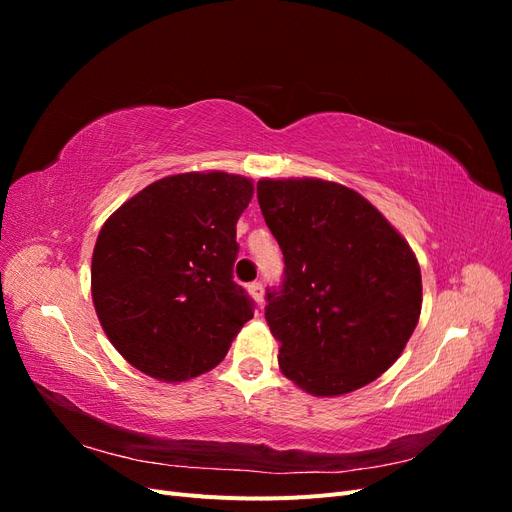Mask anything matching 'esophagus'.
<instances>
[{
    "label": "esophagus",
    "instance_id": "obj_1",
    "mask_svg": "<svg viewBox=\"0 0 512 512\" xmlns=\"http://www.w3.org/2000/svg\"><path fill=\"white\" fill-rule=\"evenodd\" d=\"M247 292L252 294V299H254L258 305L265 303V292H262V284H260V282H252L250 286H247Z\"/></svg>",
    "mask_w": 512,
    "mask_h": 512
}]
</instances>
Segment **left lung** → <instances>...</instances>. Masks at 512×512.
Segmentation results:
<instances>
[{"label":"left lung","mask_w":512,"mask_h":512,"mask_svg":"<svg viewBox=\"0 0 512 512\" xmlns=\"http://www.w3.org/2000/svg\"><path fill=\"white\" fill-rule=\"evenodd\" d=\"M258 205L286 265L265 307L284 376L316 397L374 382L421 316V267L408 241L333 181L260 179Z\"/></svg>","instance_id":"1"}]
</instances>
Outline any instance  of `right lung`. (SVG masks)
<instances>
[{
	"mask_svg": "<svg viewBox=\"0 0 512 512\" xmlns=\"http://www.w3.org/2000/svg\"><path fill=\"white\" fill-rule=\"evenodd\" d=\"M252 194L247 177L183 173L153 181L104 222L91 297L106 337L138 371L164 382L205 374L254 316L232 280Z\"/></svg>",
	"mask_w": 512,
	"mask_h": 512,
	"instance_id": "obj_1",
	"label": "right lung"
}]
</instances>
